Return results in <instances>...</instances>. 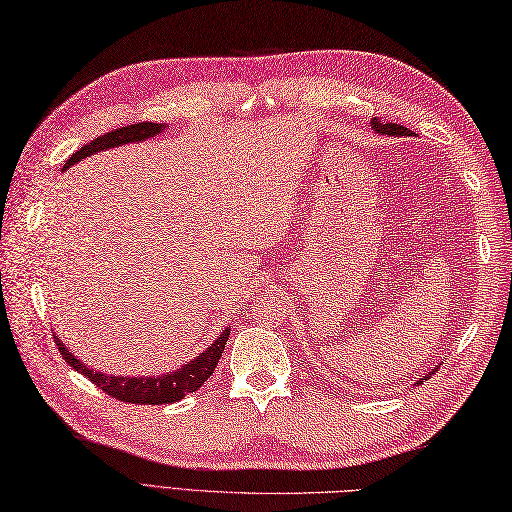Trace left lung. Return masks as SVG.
<instances>
[{"label": "left lung", "mask_w": 512, "mask_h": 512, "mask_svg": "<svg viewBox=\"0 0 512 512\" xmlns=\"http://www.w3.org/2000/svg\"><path fill=\"white\" fill-rule=\"evenodd\" d=\"M373 130L380 132V134H389V137H409L411 130L404 128L400 123H391V121H380V119H373L371 121Z\"/></svg>", "instance_id": "8db88e82"}]
</instances>
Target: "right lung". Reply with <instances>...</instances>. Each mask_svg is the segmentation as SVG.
Instances as JSON below:
<instances>
[{
	"label": "right lung",
	"instance_id": "obj_1",
	"mask_svg": "<svg viewBox=\"0 0 512 512\" xmlns=\"http://www.w3.org/2000/svg\"><path fill=\"white\" fill-rule=\"evenodd\" d=\"M161 130H165L163 123H134V125H125V128L106 132L103 137H97L95 141H90L79 148L75 154H70V159L66 161L64 168H70L77 161L86 159V156L108 150V148H117V145H125V143H134V141H143L150 139L154 134H159ZM229 340V329H225L221 336L216 338V342L212 344L210 349L205 353H201L194 362L185 364L183 369L174 371L170 375H161V378H119V375H108V373H99L92 371L88 367H83L81 360H77L72 353L61 344L59 338H55L57 349L64 360L70 364L72 369L79 371L81 375L97 384V387L108 393L110 398L119 400V402H128V404H172L183 400L185 395H190L194 391H198L205 384V380L210 378L214 373L218 360L223 356V349Z\"/></svg>",
	"mask_w": 512,
	"mask_h": 512
}]
</instances>
